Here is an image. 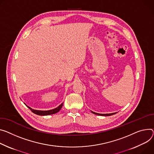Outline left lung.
Returning a JSON list of instances; mask_svg holds the SVG:
<instances>
[{"instance_id":"1","label":"left lung","mask_w":154,"mask_h":154,"mask_svg":"<svg viewBox=\"0 0 154 154\" xmlns=\"http://www.w3.org/2000/svg\"><path fill=\"white\" fill-rule=\"evenodd\" d=\"M92 112V111H91ZM92 113L94 114H96V115H98V116H112L113 114H115L116 113H112V114H98V113H96V112H92Z\"/></svg>"}]
</instances>
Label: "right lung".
Segmentation results:
<instances>
[{
    "mask_svg": "<svg viewBox=\"0 0 154 154\" xmlns=\"http://www.w3.org/2000/svg\"><path fill=\"white\" fill-rule=\"evenodd\" d=\"M63 104L62 103L58 107L55 108L54 109H52V110H38L32 109L31 107H29V106H27V107H28L34 114H35L37 115H38V116H48V115H51V114H54L58 112L60 110V109H61V107H63Z\"/></svg>",
    "mask_w": 154,
    "mask_h": 154,
    "instance_id": "obj_1",
    "label": "right lung"
}]
</instances>
